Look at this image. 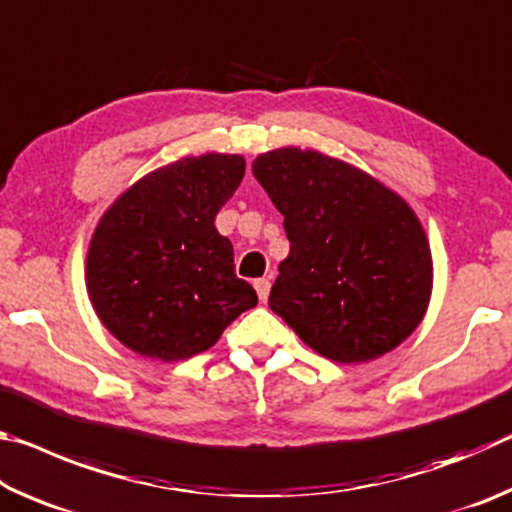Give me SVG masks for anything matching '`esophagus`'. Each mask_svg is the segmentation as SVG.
<instances>
[{
    "mask_svg": "<svg viewBox=\"0 0 512 512\" xmlns=\"http://www.w3.org/2000/svg\"><path fill=\"white\" fill-rule=\"evenodd\" d=\"M253 287L257 291V298L262 300V302H266L268 293H271V280H268V277H259V280H255Z\"/></svg>",
    "mask_w": 512,
    "mask_h": 512,
    "instance_id": "esophagus-1",
    "label": "esophagus"
}]
</instances>
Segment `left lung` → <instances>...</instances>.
Masks as SVG:
<instances>
[{"mask_svg": "<svg viewBox=\"0 0 512 512\" xmlns=\"http://www.w3.org/2000/svg\"><path fill=\"white\" fill-rule=\"evenodd\" d=\"M253 176L291 241L268 307L329 361L366 363L409 339L433 289L413 207L368 171L314 149L266 151Z\"/></svg>", "mask_w": 512, "mask_h": 512, "instance_id": "left-lung-1", "label": "left lung"}]
</instances>
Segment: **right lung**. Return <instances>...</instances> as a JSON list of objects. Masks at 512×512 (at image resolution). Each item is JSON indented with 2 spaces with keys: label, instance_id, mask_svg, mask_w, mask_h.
I'll use <instances>...</instances> for the list:
<instances>
[{
  "label": "right lung",
  "instance_id": "1",
  "mask_svg": "<svg viewBox=\"0 0 512 512\" xmlns=\"http://www.w3.org/2000/svg\"><path fill=\"white\" fill-rule=\"evenodd\" d=\"M246 173L239 153L187 155L121 192L92 232L85 287L94 314L140 357L185 361L257 305L214 219Z\"/></svg>",
  "mask_w": 512,
  "mask_h": 512
}]
</instances>
